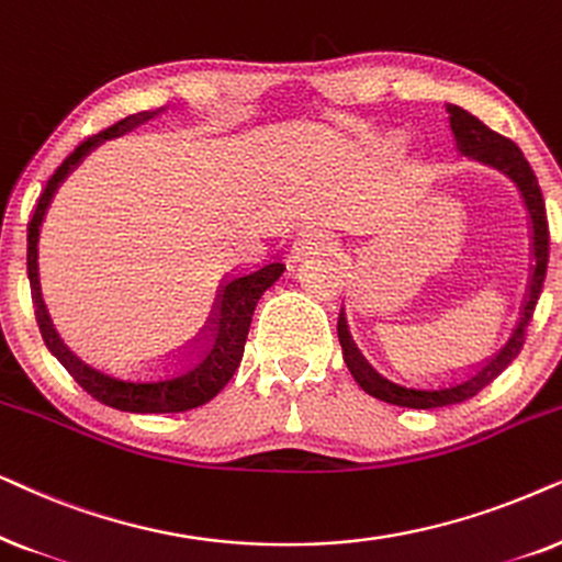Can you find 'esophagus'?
Instances as JSON below:
<instances>
[{
  "mask_svg": "<svg viewBox=\"0 0 562 562\" xmlns=\"http://www.w3.org/2000/svg\"><path fill=\"white\" fill-rule=\"evenodd\" d=\"M336 241L331 236V231L318 228V226H308L305 231L297 234L293 241V259H305V257H316V254H326L334 251Z\"/></svg>",
  "mask_w": 562,
  "mask_h": 562,
  "instance_id": "1",
  "label": "esophagus"
}]
</instances>
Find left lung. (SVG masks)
Here are the masks:
<instances>
[{
	"label": "left lung",
	"instance_id": "obj_1",
	"mask_svg": "<svg viewBox=\"0 0 562 562\" xmlns=\"http://www.w3.org/2000/svg\"><path fill=\"white\" fill-rule=\"evenodd\" d=\"M447 112H450V128L454 133V140H458V151L468 159H473L483 167H491L501 171V175L512 179L519 190L521 200H525V207L529 213V228H532V274H529V285L525 303H521L519 321H516L512 336L504 347L498 349L496 357H491L488 362L483 364L481 370L473 372V375L465 380H458V383L447 385H416V383H401L385 372H380L375 364L370 362L368 357L359 351V347L351 339L347 316H344V308L339 313V324H336V331H339V344L344 351V362L351 372V378L357 380V385L362 387L364 393L375 395V398L393 403V406L403 408H442V406H454V403H462L473 398L475 393H481L485 385L493 383L501 372H504L508 364L514 362L516 355H519L521 347H525L527 326L532 321L535 305L540 301L544 274H548V257H550V231H548V213H544V200L540 182H537L532 167L521 154V148L504 136H498L496 131H491L488 125L481 123L475 115H470L468 110L458 108V104H447Z\"/></svg>",
	"mask_w": 562,
	"mask_h": 562
}]
</instances>
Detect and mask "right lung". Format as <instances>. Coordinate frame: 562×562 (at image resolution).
Returning <instances> with one entry per match:
<instances>
[{"mask_svg":"<svg viewBox=\"0 0 562 562\" xmlns=\"http://www.w3.org/2000/svg\"><path fill=\"white\" fill-rule=\"evenodd\" d=\"M164 112V108L154 112H138L112 128L97 133V136L87 138L85 144L74 148L71 156L54 171L48 179L46 190L37 198L33 221L27 226V277L30 288L35 295V316L37 326H41L43 341L50 349L58 362L71 372L74 380L85 387V391L97 398L104 406L128 411V414H182V411L198 408L203 403L213 401L228 380L234 378L244 357V344L249 336L251 316L257 308L259 297L265 295L267 288H272L285 272L282 261H269V265L259 267L257 272L236 274L221 285V293L215 297V305L211 311V318L198 339H194V349L190 355L175 359V362L164 364V368L154 370H138L136 372H117L97 364L92 359L79 355L77 349L69 347L61 334L56 331L54 321L48 316L46 301L41 293V274H37V241H41V226L46 221V213L50 207V200L58 192V187L66 182V177L94 151L104 140L123 136L136 128V125L146 123Z\"/></svg>","mask_w":562,"mask_h":562,"instance_id":"add662e5","label":"right lung"}]
</instances>
